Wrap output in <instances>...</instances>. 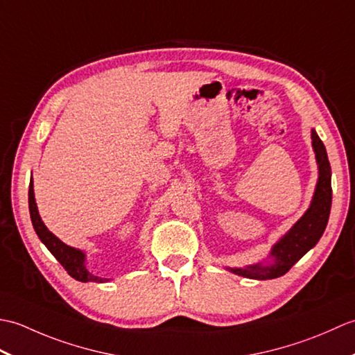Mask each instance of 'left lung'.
Returning <instances> with one entry per match:
<instances>
[{
    "instance_id": "8db88e82",
    "label": "left lung",
    "mask_w": 355,
    "mask_h": 355,
    "mask_svg": "<svg viewBox=\"0 0 355 355\" xmlns=\"http://www.w3.org/2000/svg\"><path fill=\"white\" fill-rule=\"evenodd\" d=\"M311 139L315 160L319 164V180L310 207L288 233H285L271 248L270 256H273L275 259L271 266L254 263L245 268H229L232 273L248 279H259V281L284 276L308 250L319 243L328 224L333 189H331V166L325 145L314 130L311 131Z\"/></svg>"
}]
</instances>
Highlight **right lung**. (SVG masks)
I'll return each instance as SVG.
<instances>
[{
  "mask_svg": "<svg viewBox=\"0 0 355 355\" xmlns=\"http://www.w3.org/2000/svg\"><path fill=\"white\" fill-rule=\"evenodd\" d=\"M28 210H30V218H32V224L36 235L40 236L42 244L49 248L50 253L55 256L59 262H61V266L67 270V273L80 282H107L108 281V279L89 273L85 267L84 252L64 244L61 239L56 238L47 227H45L36 207L33 182H30V187H28Z\"/></svg>",
  "mask_w": 355,
  "mask_h": 355,
  "instance_id": "right-lung-1",
  "label": "right lung"
}]
</instances>
